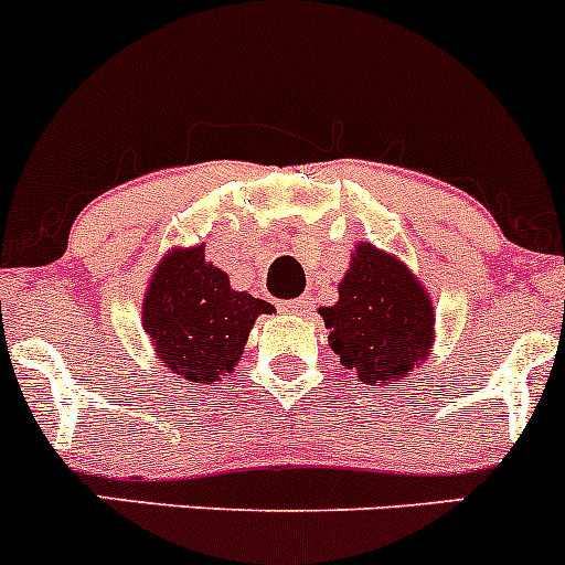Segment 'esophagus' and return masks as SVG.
I'll return each instance as SVG.
<instances>
[{
  "mask_svg": "<svg viewBox=\"0 0 565 565\" xmlns=\"http://www.w3.org/2000/svg\"><path fill=\"white\" fill-rule=\"evenodd\" d=\"M281 309H284V311H289V315H300V317H306V315H311V309H315V300H311L309 295H306V298L287 300V303H281Z\"/></svg>",
  "mask_w": 565,
  "mask_h": 565,
  "instance_id": "obj_1",
  "label": "esophagus"
}]
</instances>
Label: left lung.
I'll return each mask as SVG.
<instances>
[{"label": "left lung", "mask_w": 565, "mask_h": 565, "mask_svg": "<svg viewBox=\"0 0 565 565\" xmlns=\"http://www.w3.org/2000/svg\"><path fill=\"white\" fill-rule=\"evenodd\" d=\"M319 315L330 330V350L363 385L404 380L435 341L429 292L404 262L372 243H358L339 300Z\"/></svg>", "instance_id": "left-lung-1"}]
</instances>
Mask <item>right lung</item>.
<instances>
[{"mask_svg": "<svg viewBox=\"0 0 565 565\" xmlns=\"http://www.w3.org/2000/svg\"><path fill=\"white\" fill-rule=\"evenodd\" d=\"M267 300L235 292L230 276L204 259V246L172 248L147 284L141 324L156 355L188 383H215L243 358Z\"/></svg>", "mask_w": 565, "mask_h": 565, "instance_id": "add662e5", "label": "right lung"}]
</instances>
